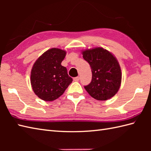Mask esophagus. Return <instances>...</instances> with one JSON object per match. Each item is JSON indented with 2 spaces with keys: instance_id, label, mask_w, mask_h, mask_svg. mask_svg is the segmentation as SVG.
<instances>
[{
  "instance_id": "obj_1",
  "label": "esophagus",
  "mask_w": 151,
  "mask_h": 151,
  "mask_svg": "<svg viewBox=\"0 0 151 151\" xmlns=\"http://www.w3.org/2000/svg\"><path fill=\"white\" fill-rule=\"evenodd\" d=\"M73 80H74V81H76V82H78V81H80V77H79V76H76V77L74 78Z\"/></svg>"
}]
</instances>
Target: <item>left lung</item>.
<instances>
[{
	"label": "left lung",
	"instance_id": "8db88e82",
	"mask_svg": "<svg viewBox=\"0 0 151 151\" xmlns=\"http://www.w3.org/2000/svg\"><path fill=\"white\" fill-rule=\"evenodd\" d=\"M92 72L90 84L84 88L93 98L106 101L117 93L121 83V70L118 61L111 52L102 47L82 52Z\"/></svg>",
	"mask_w": 151,
	"mask_h": 151
}]
</instances>
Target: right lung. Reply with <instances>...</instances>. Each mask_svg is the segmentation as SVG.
Segmentation results:
<instances>
[{
  "label": "right lung",
  "instance_id": "right-lung-1",
  "mask_svg": "<svg viewBox=\"0 0 151 151\" xmlns=\"http://www.w3.org/2000/svg\"><path fill=\"white\" fill-rule=\"evenodd\" d=\"M65 55V50L52 48L45 52L34 63L30 82L35 94L42 100H56L72 82L66 67L61 65Z\"/></svg>",
  "mask_w": 151,
  "mask_h": 151
}]
</instances>
